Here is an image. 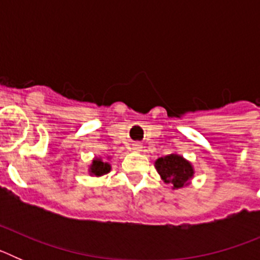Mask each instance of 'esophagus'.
Wrapping results in <instances>:
<instances>
[{
  "label": "esophagus",
  "mask_w": 260,
  "mask_h": 260,
  "mask_svg": "<svg viewBox=\"0 0 260 260\" xmlns=\"http://www.w3.org/2000/svg\"><path fill=\"white\" fill-rule=\"evenodd\" d=\"M142 148H143V146H142L141 143H134V144H133V150L142 151Z\"/></svg>",
  "instance_id": "obj_1"
}]
</instances>
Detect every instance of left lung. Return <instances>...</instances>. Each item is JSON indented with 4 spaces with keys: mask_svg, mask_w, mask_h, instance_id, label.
Here are the masks:
<instances>
[{
    "mask_svg": "<svg viewBox=\"0 0 260 260\" xmlns=\"http://www.w3.org/2000/svg\"><path fill=\"white\" fill-rule=\"evenodd\" d=\"M155 168L160 178L165 183L171 185L173 190L189 186L195 174L191 162L178 153H171L156 158Z\"/></svg>",
    "mask_w": 260,
    "mask_h": 260,
    "instance_id": "1",
    "label": "left lung"
}]
</instances>
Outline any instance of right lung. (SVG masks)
Here are the masks:
<instances>
[{
    "label": "right lung",
    "mask_w": 260,
    "mask_h": 260,
    "mask_svg": "<svg viewBox=\"0 0 260 260\" xmlns=\"http://www.w3.org/2000/svg\"><path fill=\"white\" fill-rule=\"evenodd\" d=\"M110 157L107 156V160H103L102 156H95L91 164L88 165V173L92 177H102L112 171V165L109 164Z\"/></svg>",
    "instance_id": "obj_1"
}]
</instances>
